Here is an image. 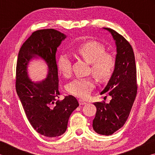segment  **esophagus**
<instances>
[{
	"label": "esophagus",
	"instance_id": "esophagus-1",
	"mask_svg": "<svg viewBox=\"0 0 155 155\" xmlns=\"http://www.w3.org/2000/svg\"><path fill=\"white\" fill-rule=\"evenodd\" d=\"M78 103H79V104H81V105H83V104H87V103H86L85 101H84L83 100H81V99L78 100Z\"/></svg>",
	"mask_w": 155,
	"mask_h": 155
}]
</instances>
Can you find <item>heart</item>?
Masks as SVG:
<instances>
[{
    "label": "heart",
    "instance_id": "heart-1",
    "mask_svg": "<svg viewBox=\"0 0 155 155\" xmlns=\"http://www.w3.org/2000/svg\"><path fill=\"white\" fill-rule=\"evenodd\" d=\"M74 52L91 64V71L100 82H107L112 77L116 66V59L111 53L106 51L104 44L97 41L80 43L74 48ZM59 72L65 77H70L72 63L70 57L61 52L57 60ZM95 87L93 77L76 78L66 87L68 92L79 98H87Z\"/></svg>",
    "mask_w": 155,
    "mask_h": 155
}]
</instances>
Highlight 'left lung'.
I'll use <instances>...</instances> for the list:
<instances>
[{
  "mask_svg": "<svg viewBox=\"0 0 155 155\" xmlns=\"http://www.w3.org/2000/svg\"><path fill=\"white\" fill-rule=\"evenodd\" d=\"M109 31L117 47L116 66L108 84L101 94L108 93L112 99L109 104L96 102L93 128L101 135H110L122 128L129 116L137 96V70L134 52L130 43L114 29Z\"/></svg>",
  "mask_w": 155,
  "mask_h": 155,
  "instance_id": "obj_1",
  "label": "left lung"
}]
</instances>
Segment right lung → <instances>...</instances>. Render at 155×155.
Returning a JSON list of instances; mask_svg holds the SVG:
<instances>
[{"label":"right lung","instance_id":"obj_1","mask_svg":"<svg viewBox=\"0 0 155 155\" xmlns=\"http://www.w3.org/2000/svg\"><path fill=\"white\" fill-rule=\"evenodd\" d=\"M66 38L53 28L34 31L20 49L16 64L15 89L25 114L37 132L47 137H59L65 132L70 115L78 106L75 97L69 95L59 101L57 48ZM41 57L49 68L46 79L32 82L28 77L27 65Z\"/></svg>","mask_w":155,"mask_h":155}]
</instances>
